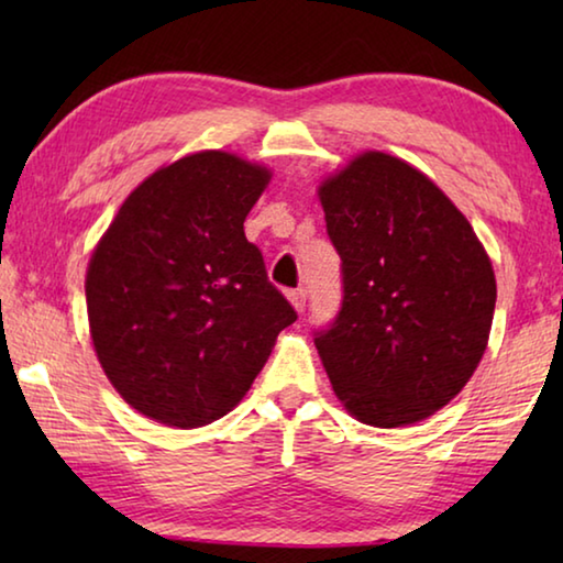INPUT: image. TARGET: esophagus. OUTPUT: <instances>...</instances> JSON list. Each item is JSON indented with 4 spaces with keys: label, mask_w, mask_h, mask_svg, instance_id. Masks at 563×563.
<instances>
[{
    "label": "esophagus",
    "mask_w": 563,
    "mask_h": 563,
    "mask_svg": "<svg viewBox=\"0 0 563 563\" xmlns=\"http://www.w3.org/2000/svg\"><path fill=\"white\" fill-rule=\"evenodd\" d=\"M288 300L292 302V308H295V310L302 312V310H305V300H308V292H305L302 288H298V290H290V292H288Z\"/></svg>",
    "instance_id": "1"
}]
</instances>
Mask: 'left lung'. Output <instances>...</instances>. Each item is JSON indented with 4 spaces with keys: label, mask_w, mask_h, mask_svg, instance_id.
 I'll list each match as a JSON object with an SVG mask.
<instances>
[{
    "label": "left lung",
    "mask_w": 563,
    "mask_h": 563,
    "mask_svg": "<svg viewBox=\"0 0 563 563\" xmlns=\"http://www.w3.org/2000/svg\"><path fill=\"white\" fill-rule=\"evenodd\" d=\"M340 255L342 305L316 347L352 417L405 427L470 383L487 350L497 280L470 221L405 161L383 151L320 186Z\"/></svg>",
    "instance_id": "left-lung-1"
}]
</instances>
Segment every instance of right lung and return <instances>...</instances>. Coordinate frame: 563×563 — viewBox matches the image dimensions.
I'll list each match as a JSON object with an SVG mask.
<instances>
[{
    "mask_svg": "<svg viewBox=\"0 0 563 563\" xmlns=\"http://www.w3.org/2000/svg\"><path fill=\"white\" fill-rule=\"evenodd\" d=\"M268 180L225 151L178 158L123 201L91 255L93 350L117 393L161 424L231 412L298 320L243 231Z\"/></svg>",
    "mask_w": 563,
    "mask_h": 563,
    "instance_id": "add662e5",
    "label": "right lung"
}]
</instances>
